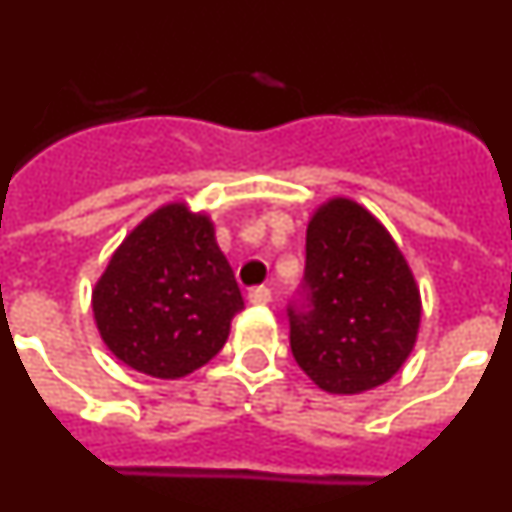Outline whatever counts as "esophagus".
I'll use <instances>...</instances> for the list:
<instances>
[{
  "label": "esophagus",
  "mask_w": 512,
  "mask_h": 512,
  "mask_svg": "<svg viewBox=\"0 0 512 512\" xmlns=\"http://www.w3.org/2000/svg\"><path fill=\"white\" fill-rule=\"evenodd\" d=\"M248 302H251V305H269V302H271V289L264 287V284H261V287L248 289Z\"/></svg>",
  "instance_id": "esophagus-1"
}]
</instances>
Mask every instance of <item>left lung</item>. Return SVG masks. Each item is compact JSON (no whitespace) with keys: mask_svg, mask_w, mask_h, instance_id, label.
Listing matches in <instances>:
<instances>
[{"mask_svg":"<svg viewBox=\"0 0 512 512\" xmlns=\"http://www.w3.org/2000/svg\"><path fill=\"white\" fill-rule=\"evenodd\" d=\"M287 318L292 356L320 390L359 395L400 372L418 336L420 295L372 212L341 197L315 212Z\"/></svg>","mask_w":512,"mask_h":512,"instance_id":"obj_1","label":"left lung"}]
</instances>
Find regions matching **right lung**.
Here are the masks:
<instances>
[{"instance_id": "add662e5", "label": "right lung", "mask_w": 512, "mask_h": 512, "mask_svg": "<svg viewBox=\"0 0 512 512\" xmlns=\"http://www.w3.org/2000/svg\"><path fill=\"white\" fill-rule=\"evenodd\" d=\"M92 307L99 336L122 364L179 379L225 346L243 297L210 217L176 202L122 241L94 287Z\"/></svg>"}]
</instances>
